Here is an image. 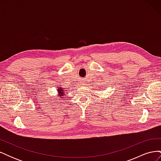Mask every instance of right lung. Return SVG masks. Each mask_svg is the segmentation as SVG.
<instances>
[{"mask_svg": "<svg viewBox=\"0 0 161 161\" xmlns=\"http://www.w3.org/2000/svg\"><path fill=\"white\" fill-rule=\"evenodd\" d=\"M58 89V91H59V93L60 95H62L64 92V91H63L62 89Z\"/></svg>", "mask_w": 161, "mask_h": 161, "instance_id": "add662e5", "label": "right lung"}]
</instances>
